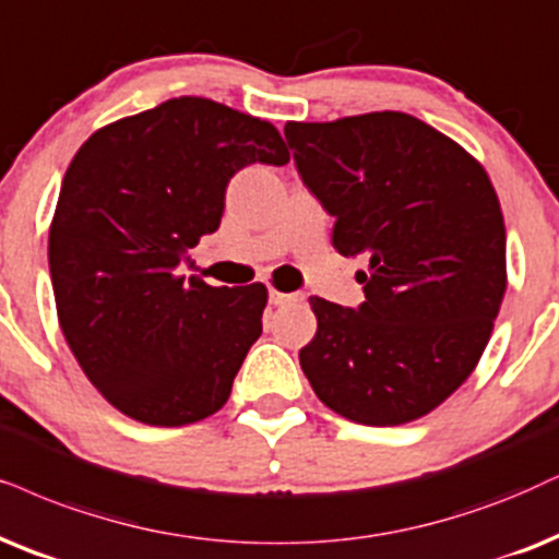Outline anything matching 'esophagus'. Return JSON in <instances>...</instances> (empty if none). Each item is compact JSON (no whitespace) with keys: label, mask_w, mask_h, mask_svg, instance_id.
<instances>
[{"label":"esophagus","mask_w":559,"mask_h":559,"mask_svg":"<svg viewBox=\"0 0 559 559\" xmlns=\"http://www.w3.org/2000/svg\"><path fill=\"white\" fill-rule=\"evenodd\" d=\"M301 299H304L301 294H284V292H278V288H271V304H275V307H284V304H294Z\"/></svg>","instance_id":"34e87169"}]
</instances>
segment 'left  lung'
I'll use <instances>...</instances> for the list:
<instances>
[{
  "label": "left lung",
  "mask_w": 559,
  "mask_h": 559,
  "mask_svg": "<svg viewBox=\"0 0 559 559\" xmlns=\"http://www.w3.org/2000/svg\"><path fill=\"white\" fill-rule=\"evenodd\" d=\"M332 247L366 255L358 309L312 296L301 371L330 409L364 426L418 420L467 381L506 294V224L485 167L397 110L286 123Z\"/></svg>",
  "instance_id": "obj_1"
}]
</instances>
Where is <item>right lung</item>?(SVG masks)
<instances>
[{
	"instance_id": "1",
	"label": "right lung",
	"mask_w": 559,
	"mask_h": 559,
	"mask_svg": "<svg viewBox=\"0 0 559 559\" xmlns=\"http://www.w3.org/2000/svg\"><path fill=\"white\" fill-rule=\"evenodd\" d=\"M255 162H288L273 123L173 97L92 133L63 175L48 231L59 324L97 392L133 420L214 415L263 332V284L178 275L222 224L229 180Z\"/></svg>"
}]
</instances>
